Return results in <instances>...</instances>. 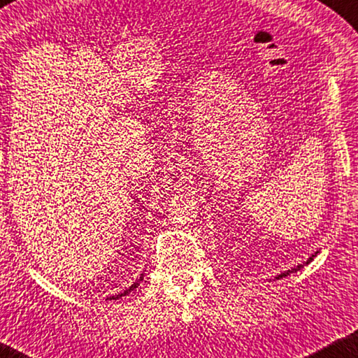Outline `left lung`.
Wrapping results in <instances>:
<instances>
[{
  "label": "left lung",
  "mask_w": 358,
  "mask_h": 358,
  "mask_svg": "<svg viewBox=\"0 0 358 358\" xmlns=\"http://www.w3.org/2000/svg\"><path fill=\"white\" fill-rule=\"evenodd\" d=\"M318 255V251H317V253H313L309 259H307V262H306V265L307 264H310L312 261H313V257L315 256H317ZM304 267V265H298V267H295V268H292V270H287V271H284V273H281V275H278L276 276V279H281V278H285V276H289L290 275V273H295V271H298V270H301V268H303Z\"/></svg>",
  "instance_id": "1"
}]
</instances>
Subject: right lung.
<instances>
[{
    "instance_id": "1",
    "label": "right lung",
    "mask_w": 358,
    "mask_h": 358,
    "mask_svg": "<svg viewBox=\"0 0 358 358\" xmlns=\"http://www.w3.org/2000/svg\"><path fill=\"white\" fill-rule=\"evenodd\" d=\"M143 278H144V275L139 276V279H136V282H133V284L129 287V289H125L122 293H119V295H115V296H110V298H107V299H119V298H122V296H127L129 293H130V292H133V290H135L136 287L139 285V282L143 281Z\"/></svg>"
}]
</instances>
